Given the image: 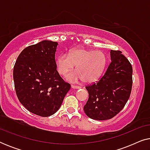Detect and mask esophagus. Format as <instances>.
Returning <instances> with one entry per match:
<instances>
[{
  "label": "esophagus",
  "instance_id": "esophagus-1",
  "mask_svg": "<svg viewBox=\"0 0 150 150\" xmlns=\"http://www.w3.org/2000/svg\"><path fill=\"white\" fill-rule=\"evenodd\" d=\"M71 87L72 88V89H80L81 87H79V86H76V85H71Z\"/></svg>",
  "mask_w": 150,
  "mask_h": 150
}]
</instances>
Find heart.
<instances>
[{
	"mask_svg": "<svg viewBox=\"0 0 150 150\" xmlns=\"http://www.w3.org/2000/svg\"><path fill=\"white\" fill-rule=\"evenodd\" d=\"M107 63V57L103 51L84 48H74L69 54L62 53L57 57L56 65L61 75H66L76 65L77 71L66 76L67 81L78 83L85 81L93 83L101 76Z\"/></svg>",
	"mask_w": 150,
	"mask_h": 150,
	"instance_id": "obj_1",
	"label": "heart"
}]
</instances>
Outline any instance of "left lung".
<instances>
[{
    "mask_svg": "<svg viewBox=\"0 0 150 150\" xmlns=\"http://www.w3.org/2000/svg\"><path fill=\"white\" fill-rule=\"evenodd\" d=\"M110 62L96 83L86 87L89 98L84 111L89 118L106 120L119 113L130 98L132 85V65L120 50H110Z\"/></svg>",
    "mask_w": 150,
    "mask_h": 150,
    "instance_id": "8db88e82",
    "label": "left lung"
}]
</instances>
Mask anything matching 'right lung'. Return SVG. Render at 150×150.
Segmentation results:
<instances>
[{
	"instance_id": "add662e5",
	"label": "right lung",
	"mask_w": 150,
	"mask_h": 150,
	"mask_svg": "<svg viewBox=\"0 0 150 150\" xmlns=\"http://www.w3.org/2000/svg\"><path fill=\"white\" fill-rule=\"evenodd\" d=\"M57 42L44 40L26 47L13 67L18 100L28 111L39 116L54 114L71 87L57 70Z\"/></svg>"
}]
</instances>
